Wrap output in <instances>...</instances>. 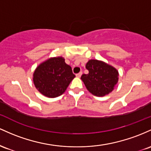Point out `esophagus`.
<instances>
[{
    "mask_svg": "<svg viewBox=\"0 0 151 151\" xmlns=\"http://www.w3.org/2000/svg\"><path fill=\"white\" fill-rule=\"evenodd\" d=\"M82 73H83L82 72H80V73H77V74H76V76H77V77H78V78H80L81 76V75H82Z\"/></svg>",
    "mask_w": 151,
    "mask_h": 151,
    "instance_id": "34e87169",
    "label": "esophagus"
}]
</instances>
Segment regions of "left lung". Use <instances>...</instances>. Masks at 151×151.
Segmentation results:
<instances>
[{
    "label": "left lung",
    "mask_w": 151,
    "mask_h": 151,
    "mask_svg": "<svg viewBox=\"0 0 151 151\" xmlns=\"http://www.w3.org/2000/svg\"><path fill=\"white\" fill-rule=\"evenodd\" d=\"M88 74H83V81L89 92L96 96H104L111 93L118 80L116 68L97 60H90L86 63Z\"/></svg>",
    "instance_id": "left-lung-1"
}]
</instances>
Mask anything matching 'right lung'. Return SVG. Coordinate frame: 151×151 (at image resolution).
Masks as SVG:
<instances>
[{"mask_svg":"<svg viewBox=\"0 0 151 151\" xmlns=\"http://www.w3.org/2000/svg\"><path fill=\"white\" fill-rule=\"evenodd\" d=\"M75 77L71 67L63 58H53L35 69L33 82L40 93L48 98H55L65 92Z\"/></svg>","mask_w":151,"mask_h":151,"instance_id":"add662e5","label":"right lung"}]
</instances>
